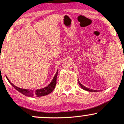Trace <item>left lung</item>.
Segmentation results:
<instances>
[{"mask_svg": "<svg viewBox=\"0 0 124 124\" xmlns=\"http://www.w3.org/2000/svg\"><path fill=\"white\" fill-rule=\"evenodd\" d=\"M79 85L81 87H82L83 90H85L88 91V92H97V90H92V89H88V88H86V87L84 86L83 85H82V84H81L79 82Z\"/></svg>", "mask_w": 124, "mask_h": 124, "instance_id": "8db88e82", "label": "left lung"}]
</instances>
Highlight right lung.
<instances>
[{
  "instance_id": "add662e5",
  "label": "right lung",
  "mask_w": 124,
  "mask_h": 124,
  "mask_svg": "<svg viewBox=\"0 0 124 124\" xmlns=\"http://www.w3.org/2000/svg\"><path fill=\"white\" fill-rule=\"evenodd\" d=\"M57 75H58V72H56L55 74V76L52 79V82H51V83L49 84L48 86H47L45 87L42 88L41 89H37L36 90H28V89H21V88L15 86L12 83L10 82V81L8 79V82L10 83V85L15 87L17 90L19 92H20L21 94L25 95V96H28V97H41L44 96H46V95L48 94L51 93V92H53V90L55 89V86L56 85V78H57Z\"/></svg>"
}]
</instances>
